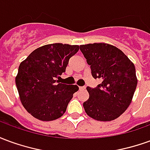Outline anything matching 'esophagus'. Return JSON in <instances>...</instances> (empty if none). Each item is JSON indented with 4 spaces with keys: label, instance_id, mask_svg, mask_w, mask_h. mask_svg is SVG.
Wrapping results in <instances>:
<instances>
[{
    "label": "esophagus",
    "instance_id": "esophagus-1",
    "mask_svg": "<svg viewBox=\"0 0 150 150\" xmlns=\"http://www.w3.org/2000/svg\"><path fill=\"white\" fill-rule=\"evenodd\" d=\"M79 90H80V91H82V90H85V88H86V87H85V86H83V87H79Z\"/></svg>",
    "mask_w": 150,
    "mask_h": 150
}]
</instances>
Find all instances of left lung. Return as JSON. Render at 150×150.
Here are the masks:
<instances>
[{"instance_id": "8db88e82", "label": "left lung", "mask_w": 150, "mask_h": 150, "mask_svg": "<svg viewBox=\"0 0 150 150\" xmlns=\"http://www.w3.org/2000/svg\"><path fill=\"white\" fill-rule=\"evenodd\" d=\"M80 50L91 66V75L102 79L96 88H87L89 99L83 103L92 119L111 121L129 108L137 79L134 64L116 46L108 43L81 45Z\"/></svg>"}]
</instances>
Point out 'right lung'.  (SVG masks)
Here are the masks:
<instances>
[{"mask_svg":"<svg viewBox=\"0 0 150 150\" xmlns=\"http://www.w3.org/2000/svg\"><path fill=\"white\" fill-rule=\"evenodd\" d=\"M78 45L53 43L34 50L20 63L15 82L21 102L28 112L42 121H50L65 113L77 85L59 82L69 59Z\"/></svg>","mask_w":150,"mask_h":150,"instance_id":"1","label":"right lung"}]
</instances>
